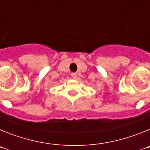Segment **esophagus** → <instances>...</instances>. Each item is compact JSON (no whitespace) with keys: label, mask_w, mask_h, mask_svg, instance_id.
<instances>
[{"label":"esophagus","mask_w":150,"mask_h":150,"mask_svg":"<svg viewBox=\"0 0 150 150\" xmlns=\"http://www.w3.org/2000/svg\"><path fill=\"white\" fill-rule=\"evenodd\" d=\"M71 76H72L74 79H76V78H77V74H76V73H72V74H71Z\"/></svg>","instance_id":"1"}]
</instances>
